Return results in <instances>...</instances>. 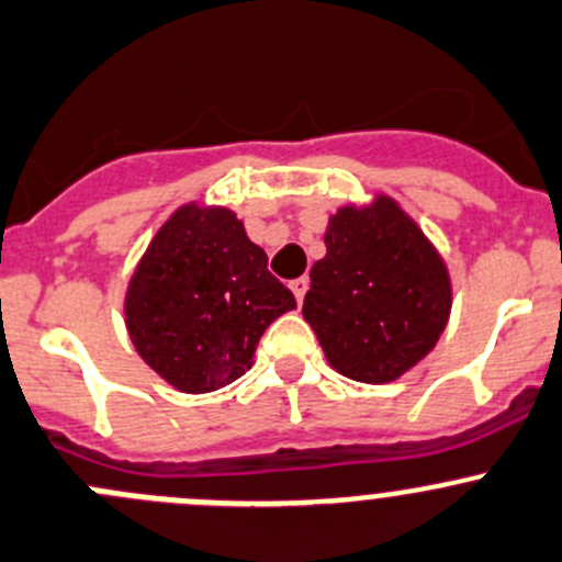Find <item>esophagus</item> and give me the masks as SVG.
I'll return each mask as SVG.
<instances>
[{
	"label": "esophagus",
	"instance_id": "34e87169",
	"mask_svg": "<svg viewBox=\"0 0 562 562\" xmlns=\"http://www.w3.org/2000/svg\"><path fill=\"white\" fill-rule=\"evenodd\" d=\"M289 289H292L294 292V297H297V303H303V297H305V292H308V279H294L292 283H289Z\"/></svg>",
	"mask_w": 562,
	"mask_h": 562
}]
</instances>
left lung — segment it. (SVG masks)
<instances>
[{
	"label": "left lung",
	"instance_id": "1",
	"mask_svg": "<svg viewBox=\"0 0 562 562\" xmlns=\"http://www.w3.org/2000/svg\"><path fill=\"white\" fill-rule=\"evenodd\" d=\"M303 316L349 380L382 385L426 358L451 316V276L420 226L385 193L330 215Z\"/></svg>",
	"mask_w": 562,
	"mask_h": 562
}]
</instances>
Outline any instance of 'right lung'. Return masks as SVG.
I'll return each mask as SVG.
<instances>
[{
    "instance_id": "obj_1",
    "label": "right lung",
    "mask_w": 562,
    "mask_h": 562,
    "mask_svg": "<svg viewBox=\"0 0 562 562\" xmlns=\"http://www.w3.org/2000/svg\"><path fill=\"white\" fill-rule=\"evenodd\" d=\"M294 305L243 221L191 202L171 213L138 259L125 325L160 380L182 393H210L251 369L262 333Z\"/></svg>"
}]
</instances>
